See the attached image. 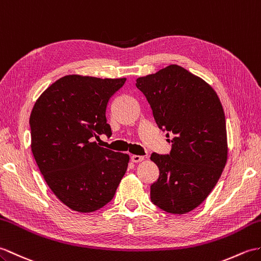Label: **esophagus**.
Here are the masks:
<instances>
[{
  "instance_id": "obj_1",
  "label": "esophagus",
  "mask_w": 261,
  "mask_h": 261,
  "mask_svg": "<svg viewBox=\"0 0 261 261\" xmlns=\"http://www.w3.org/2000/svg\"><path fill=\"white\" fill-rule=\"evenodd\" d=\"M143 160H144V156H142V155H136V154H132L131 155V161L135 162V163L141 162Z\"/></svg>"
}]
</instances>
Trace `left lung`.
<instances>
[{"mask_svg":"<svg viewBox=\"0 0 261 261\" xmlns=\"http://www.w3.org/2000/svg\"><path fill=\"white\" fill-rule=\"evenodd\" d=\"M156 125L173 136L169 154H151L159 178L151 201L169 214L197 208L217 185L227 162L225 112L215 90L182 66L171 64L137 79Z\"/></svg>","mask_w":261,"mask_h":261,"instance_id":"left-lung-1","label":"left lung"}]
</instances>
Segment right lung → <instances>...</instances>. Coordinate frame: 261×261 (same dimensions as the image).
Wrapping results in <instances>:
<instances>
[{"instance_id":"obj_1","label":"right lung","mask_w":261,"mask_h":261,"mask_svg":"<svg viewBox=\"0 0 261 261\" xmlns=\"http://www.w3.org/2000/svg\"><path fill=\"white\" fill-rule=\"evenodd\" d=\"M125 79L65 75L36 100L30 117L31 149L45 182L70 209L92 213L110 202L129 155L93 141L110 137L107 106Z\"/></svg>"}]
</instances>
